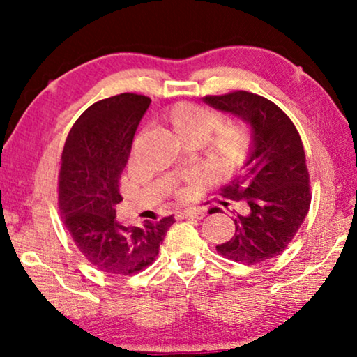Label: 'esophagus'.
I'll list each match as a JSON object with an SVG mask.
<instances>
[{
    "label": "esophagus",
    "instance_id": "34e87169",
    "mask_svg": "<svg viewBox=\"0 0 357 357\" xmlns=\"http://www.w3.org/2000/svg\"><path fill=\"white\" fill-rule=\"evenodd\" d=\"M180 218H192V219H202L204 218L203 209H185V211H180Z\"/></svg>",
    "mask_w": 357,
    "mask_h": 357
}]
</instances>
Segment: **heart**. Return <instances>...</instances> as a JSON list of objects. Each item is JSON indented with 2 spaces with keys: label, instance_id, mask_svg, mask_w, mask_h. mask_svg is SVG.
Listing matches in <instances>:
<instances>
[{
  "label": "heart",
  "instance_id": "heart-1",
  "mask_svg": "<svg viewBox=\"0 0 357 357\" xmlns=\"http://www.w3.org/2000/svg\"><path fill=\"white\" fill-rule=\"evenodd\" d=\"M169 120L185 143L187 141H206L209 136L211 162L222 172H232L241 167L253 149V131L250 125L236 121L221 126L222 116L206 107L178 102L170 107Z\"/></svg>",
  "mask_w": 357,
  "mask_h": 357
}]
</instances>
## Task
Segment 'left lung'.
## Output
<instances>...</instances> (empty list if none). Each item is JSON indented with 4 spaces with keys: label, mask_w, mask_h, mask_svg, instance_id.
<instances>
[{
    "label": "left lung",
    "mask_w": 357,
    "mask_h": 357,
    "mask_svg": "<svg viewBox=\"0 0 357 357\" xmlns=\"http://www.w3.org/2000/svg\"><path fill=\"white\" fill-rule=\"evenodd\" d=\"M213 109L252 126L253 149L221 197L242 202L247 211L232 219L236 234L216 245L229 260L257 265L286 250L310 208V178L304 146L294 123L276 104L247 91L206 96Z\"/></svg>",
    "instance_id": "1"
}]
</instances>
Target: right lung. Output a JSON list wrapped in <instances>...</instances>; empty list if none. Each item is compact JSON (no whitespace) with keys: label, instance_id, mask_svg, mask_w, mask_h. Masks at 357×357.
<instances>
[{"label":"right lung","instance_id":"1","mask_svg":"<svg viewBox=\"0 0 357 357\" xmlns=\"http://www.w3.org/2000/svg\"><path fill=\"white\" fill-rule=\"evenodd\" d=\"M146 96L119 94L92 104L75 121L61 154L58 206L73 242L97 270L131 276L153 265L174 218L126 227L116 221L120 178Z\"/></svg>","mask_w":357,"mask_h":357}]
</instances>
